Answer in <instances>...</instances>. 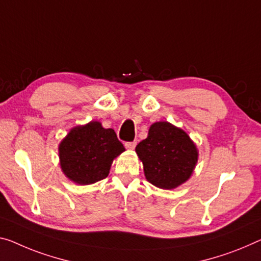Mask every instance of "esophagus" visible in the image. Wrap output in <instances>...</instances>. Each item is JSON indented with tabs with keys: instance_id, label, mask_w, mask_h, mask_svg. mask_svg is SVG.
<instances>
[{
	"instance_id": "obj_1",
	"label": "esophagus",
	"mask_w": 261,
	"mask_h": 261,
	"mask_svg": "<svg viewBox=\"0 0 261 261\" xmlns=\"http://www.w3.org/2000/svg\"><path fill=\"white\" fill-rule=\"evenodd\" d=\"M136 146V141H130V142H126L125 143V147L127 149H134Z\"/></svg>"
}]
</instances>
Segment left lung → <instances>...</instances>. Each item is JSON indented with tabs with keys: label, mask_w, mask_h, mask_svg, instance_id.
Segmentation results:
<instances>
[{
	"label": "left lung",
	"mask_w": 261,
	"mask_h": 261,
	"mask_svg": "<svg viewBox=\"0 0 261 261\" xmlns=\"http://www.w3.org/2000/svg\"><path fill=\"white\" fill-rule=\"evenodd\" d=\"M146 178L161 189H172L190 177L197 162V149L186 132L169 122H155L147 139L135 148Z\"/></svg>",
	"instance_id": "obj_1"
}]
</instances>
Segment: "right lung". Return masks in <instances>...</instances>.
I'll return each mask as SVG.
<instances>
[{"label":"right lung","instance_id":"add662e5","mask_svg":"<svg viewBox=\"0 0 261 261\" xmlns=\"http://www.w3.org/2000/svg\"><path fill=\"white\" fill-rule=\"evenodd\" d=\"M125 150L112 128L98 121L72 129L59 144L61 166L67 177L82 186L106 178L113 160Z\"/></svg>","mask_w":261,"mask_h":261}]
</instances>
